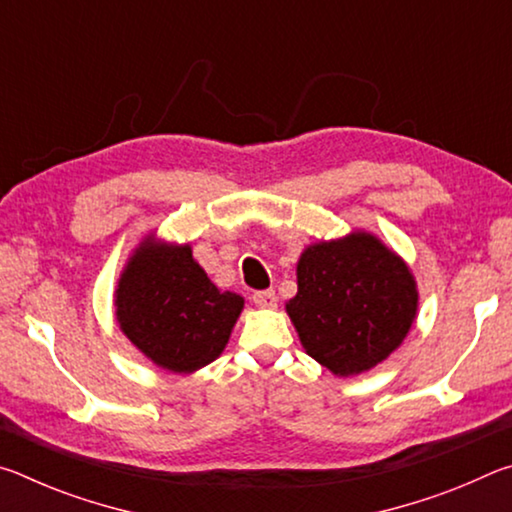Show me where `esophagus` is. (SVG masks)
Wrapping results in <instances>:
<instances>
[{
	"mask_svg": "<svg viewBox=\"0 0 512 512\" xmlns=\"http://www.w3.org/2000/svg\"><path fill=\"white\" fill-rule=\"evenodd\" d=\"M253 302L262 309H273V307H277V296H275L273 289L257 291V293H253Z\"/></svg>",
	"mask_w": 512,
	"mask_h": 512,
	"instance_id": "esophagus-1",
	"label": "esophagus"
}]
</instances>
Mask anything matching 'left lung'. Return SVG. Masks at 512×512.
Listing matches in <instances>:
<instances>
[{
	"label": "left lung",
	"mask_w": 512,
	"mask_h": 512,
	"mask_svg": "<svg viewBox=\"0 0 512 512\" xmlns=\"http://www.w3.org/2000/svg\"><path fill=\"white\" fill-rule=\"evenodd\" d=\"M418 291L409 268L366 232L309 246L287 311L311 359L334 375H359L409 334Z\"/></svg>",
	"instance_id": "left-lung-1"
}]
</instances>
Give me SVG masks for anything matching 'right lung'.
Here are the masks:
<instances>
[{
    "label": "right lung",
    "mask_w": 512,
    "mask_h": 512,
    "mask_svg": "<svg viewBox=\"0 0 512 512\" xmlns=\"http://www.w3.org/2000/svg\"><path fill=\"white\" fill-rule=\"evenodd\" d=\"M115 305L121 332L146 357L192 372L223 352L244 298L216 289L189 246L146 241L121 275Z\"/></svg>",
    "instance_id": "right-lung-1"
}]
</instances>
